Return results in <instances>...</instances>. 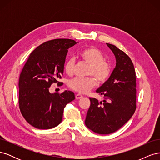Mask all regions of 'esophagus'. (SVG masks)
<instances>
[{
	"label": "esophagus",
	"mask_w": 160,
	"mask_h": 160,
	"mask_svg": "<svg viewBox=\"0 0 160 160\" xmlns=\"http://www.w3.org/2000/svg\"><path fill=\"white\" fill-rule=\"evenodd\" d=\"M83 98V95H81V94H77V95H75V98H76L77 99H81V98Z\"/></svg>",
	"instance_id": "obj_1"
}]
</instances>
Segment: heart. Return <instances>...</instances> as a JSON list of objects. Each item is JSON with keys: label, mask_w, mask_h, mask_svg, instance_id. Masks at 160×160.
Returning a JSON list of instances; mask_svg holds the SVG:
<instances>
[{"label": "heart", "mask_w": 160, "mask_h": 160, "mask_svg": "<svg viewBox=\"0 0 160 160\" xmlns=\"http://www.w3.org/2000/svg\"><path fill=\"white\" fill-rule=\"evenodd\" d=\"M79 55L84 62L89 65L88 75H93L99 83H104L111 75V66L107 61H104V56L98 49L90 47L82 50ZM74 61L69 59L65 65L67 74L71 75L73 73ZM97 80L93 77L86 78L77 77L69 81V87L73 91L79 93H87L96 86Z\"/></svg>", "instance_id": "obj_1"}]
</instances>
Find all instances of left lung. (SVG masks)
I'll use <instances>...</instances> for the list:
<instances>
[{
  "label": "left lung",
  "mask_w": 160,
  "mask_h": 160,
  "mask_svg": "<svg viewBox=\"0 0 160 160\" xmlns=\"http://www.w3.org/2000/svg\"><path fill=\"white\" fill-rule=\"evenodd\" d=\"M106 44L113 52L116 65L109 79L96 91L105 99L89 98L91 105L85 122L87 127L98 134L116 132L136 109V76L133 62L123 51Z\"/></svg>",
  "instance_id": "obj_1"
}]
</instances>
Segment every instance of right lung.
<instances>
[{
  "mask_svg": "<svg viewBox=\"0 0 160 160\" xmlns=\"http://www.w3.org/2000/svg\"><path fill=\"white\" fill-rule=\"evenodd\" d=\"M77 43L68 38L47 41L31 53L24 65L18 81L19 108L34 128L49 129L57 126L66 105L75 99L72 91L51 93L49 89L61 78L68 49Z\"/></svg>",
  "mask_w": 160,
  "mask_h": 160,
  "instance_id": "1",
  "label": "right lung"
}]
</instances>
